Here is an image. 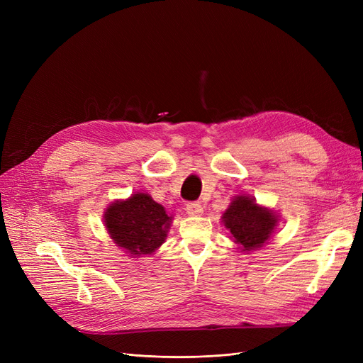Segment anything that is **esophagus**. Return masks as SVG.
I'll return each mask as SVG.
<instances>
[{
  "label": "esophagus",
  "instance_id": "obj_1",
  "mask_svg": "<svg viewBox=\"0 0 363 363\" xmlns=\"http://www.w3.org/2000/svg\"><path fill=\"white\" fill-rule=\"evenodd\" d=\"M186 212H188V215H192V216L201 215L203 213V206L199 201H191V203L186 204Z\"/></svg>",
  "mask_w": 363,
  "mask_h": 363
}]
</instances>
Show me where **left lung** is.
Returning a JSON list of instances; mask_svg holds the SVG:
<instances>
[{"label":"left lung","instance_id":"1","mask_svg":"<svg viewBox=\"0 0 363 363\" xmlns=\"http://www.w3.org/2000/svg\"><path fill=\"white\" fill-rule=\"evenodd\" d=\"M223 219L224 225L235 238V242L242 245L244 251L265 244L277 224V219L271 211L257 206L255 200L245 195L236 196Z\"/></svg>","mask_w":363,"mask_h":363}]
</instances>
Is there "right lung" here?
<instances>
[{"label":"right lung","mask_w":363,"mask_h":363,"mask_svg":"<svg viewBox=\"0 0 363 363\" xmlns=\"http://www.w3.org/2000/svg\"><path fill=\"white\" fill-rule=\"evenodd\" d=\"M104 223L115 244L138 256L151 255L163 244L171 216L148 194H135L108 206Z\"/></svg>","instance_id":"add662e5"}]
</instances>
